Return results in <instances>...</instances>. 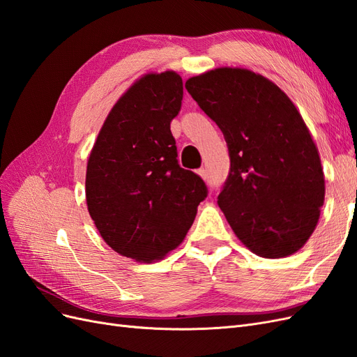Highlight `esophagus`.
Segmentation results:
<instances>
[{"label":"esophagus","instance_id":"1","mask_svg":"<svg viewBox=\"0 0 357 357\" xmlns=\"http://www.w3.org/2000/svg\"><path fill=\"white\" fill-rule=\"evenodd\" d=\"M198 174H199V176L204 178V180L207 178V171H205L204 168H199V169H198Z\"/></svg>","mask_w":357,"mask_h":357}]
</instances>
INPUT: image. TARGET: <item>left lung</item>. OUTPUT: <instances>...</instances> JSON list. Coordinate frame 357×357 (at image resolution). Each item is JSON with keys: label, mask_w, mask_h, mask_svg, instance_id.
<instances>
[{"label": "left lung", "mask_w": 357, "mask_h": 357, "mask_svg": "<svg viewBox=\"0 0 357 357\" xmlns=\"http://www.w3.org/2000/svg\"><path fill=\"white\" fill-rule=\"evenodd\" d=\"M186 89L228 143L218 202L234 234L261 257L296 253L325 202L319 150L296 105L274 82L236 67L193 75Z\"/></svg>", "instance_id": "1"}]
</instances>
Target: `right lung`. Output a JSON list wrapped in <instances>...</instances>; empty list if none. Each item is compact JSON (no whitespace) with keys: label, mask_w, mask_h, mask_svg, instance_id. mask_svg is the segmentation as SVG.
<instances>
[{"label":"right lung","mask_w":357,"mask_h":357,"mask_svg":"<svg viewBox=\"0 0 357 357\" xmlns=\"http://www.w3.org/2000/svg\"><path fill=\"white\" fill-rule=\"evenodd\" d=\"M183 100L176 71L147 73L116 101L86 167V204L102 240L139 264L164 259L185 240L207 197L181 168L171 122Z\"/></svg>","instance_id":"obj_1"}]
</instances>
